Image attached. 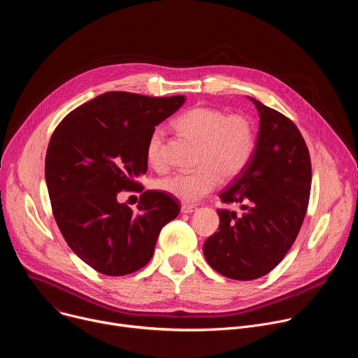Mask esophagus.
<instances>
[{"instance_id":"esophagus-1","label":"esophagus","mask_w":358,"mask_h":358,"mask_svg":"<svg viewBox=\"0 0 358 358\" xmlns=\"http://www.w3.org/2000/svg\"><path fill=\"white\" fill-rule=\"evenodd\" d=\"M195 210V206H189V203H181V213L182 214H191Z\"/></svg>"}]
</instances>
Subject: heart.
Instances as JSON below:
<instances>
[{"instance_id": "1", "label": "heart", "mask_w": 358, "mask_h": 358, "mask_svg": "<svg viewBox=\"0 0 358 358\" xmlns=\"http://www.w3.org/2000/svg\"><path fill=\"white\" fill-rule=\"evenodd\" d=\"M174 127L198 143L195 164L189 171H176L156 181L163 192L181 199L196 202L210 194L224 180L238 177L249 164L255 150V130L252 122L239 113L227 115L210 106H194L174 122ZM148 164L162 170L166 166L163 156V131L155 129L145 144Z\"/></svg>"}]
</instances>
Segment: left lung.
<instances>
[{
  "mask_svg": "<svg viewBox=\"0 0 358 358\" xmlns=\"http://www.w3.org/2000/svg\"><path fill=\"white\" fill-rule=\"evenodd\" d=\"M249 99L261 117L257 147L220 194L224 203L242 202L243 214L218 210V232L202 248L210 266L235 280L262 278L280 264L308 213L312 187L309 148L296 124Z\"/></svg>",
  "mask_w": 358,
  "mask_h": 358,
  "instance_id": "left-lung-1",
  "label": "left lung"
}]
</instances>
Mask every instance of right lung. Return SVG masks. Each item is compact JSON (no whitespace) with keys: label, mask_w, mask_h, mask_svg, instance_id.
Segmentation results:
<instances>
[{"label":"right lung","mask_w":358,"mask_h":358,"mask_svg":"<svg viewBox=\"0 0 358 358\" xmlns=\"http://www.w3.org/2000/svg\"><path fill=\"white\" fill-rule=\"evenodd\" d=\"M184 101V96L108 92L66 115L50 136L45 157L50 207L69 248L94 271L124 276L141 269L162 228L178 215L181 207L166 192L144 191L137 214L117 195L138 191L148 136Z\"/></svg>","instance_id":"1"}]
</instances>
